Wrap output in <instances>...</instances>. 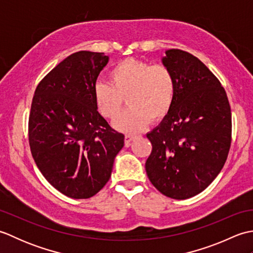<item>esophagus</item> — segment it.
I'll return each mask as SVG.
<instances>
[{"mask_svg": "<svg viewBox=\"0 0 253 253\" xmlns=\"http://www.w3.org/2000/svg\"><path fill=\"white\" fill-rule=\"evenodd\" d=\"M137 137L135 136V135H131V133H127V135H125V142L128 144V143H130L131 141H133L135 140Z\"/></svg>", "mask_w": 253, "mask_h": 253, "instance_id": "1", "label": "esophagus"}]
</instances>
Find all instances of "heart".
<instances>
[{"instance_id": "obj_1", "label": "heart", "mask_w": 253, "mask_h": 253, "mask_svg": "<svg viewBox=\"0 0 253 253\" xmlns=\"http://www.w3.org/2000/svg\"><path fill=\"white\" fill-rule=\"evenodd\" d=\"M110 84L96 82L93 100L100 114L107 120L121 111L126 98L129 106L118 116L114 126L125 132H137L150 120L159 121L169 114L174 104L177 84L174 73L164 64H151L126 58L109 73Z\"/></svg>"}]
</instances>
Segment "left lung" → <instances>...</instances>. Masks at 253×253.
I'll return each instance as SVG.
<instances>
[{"label":"left lung","instance_id":"8db88e82","mask_svg":"<svg viewBox=\"0 0 253 253\" xmlns=\"http://www.w3.org/2000/svg\"><path fill=\"white\" fill-rule=\"evenodd\" d=\"M163 64L175 75L176 98L147 133L152 151L146 170L161 193L184 200L203 191L222 170L232 143V112L226 91L198 57L171 49Z\"/></svg>","mask_w":253,"mask_h":253}]
</instances>
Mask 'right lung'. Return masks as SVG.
I'll list each match as a JSON object with an SVG mask.
<instances>
[{"mask_svg":"<svg viewBox=\"0 0 253 253\" xmlns=\"http://www.w3.org/2000/svg\"><path fill=\"white\" fill-rule=\"evenodd\" d=\"M109 62L79 51L43 77L32 99L30 151L44 178L73 199H88L109 181L124 135L109 125L93 100V85Z\"/></svg>","mask_w":253,"mask_h":253,"instance_id":"add662e5","label":"right lung"}]
</instances>
